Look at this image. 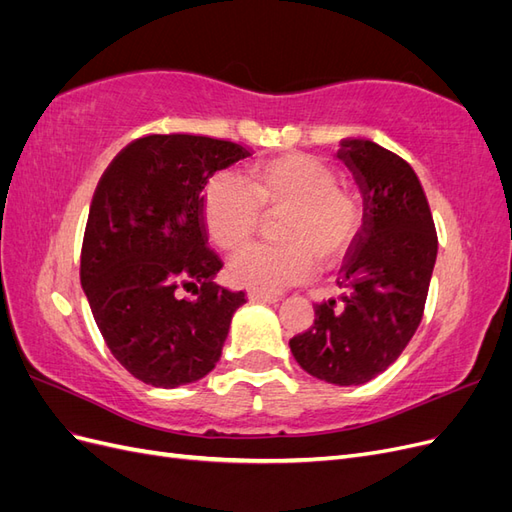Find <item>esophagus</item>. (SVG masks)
Instances as JSON below:
<instances>
[{
	"label": "esophagus",
	"mask_w": 512,
	"mask_h": 512,
	"mask_svg": "<svg viewBox=\"0 0 512 512\" xmlns=\"http://www.w3.org/2000/svg\"><path fill=\"white\" fill-rule=\"evenodd\" d=\"M247 299H250L252 303H275V301H280V297H277V294L256 292V290H250V292H247Z\"/></svg>",
	"instance_id": "1"
}]
</instances>
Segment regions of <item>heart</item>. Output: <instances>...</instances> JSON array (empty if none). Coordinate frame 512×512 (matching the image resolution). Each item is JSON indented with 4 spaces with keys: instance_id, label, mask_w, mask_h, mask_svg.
Returning a JSON list of instances; mask_svg holds the SVG:
<instances>
[{
    "instance_id": "obj_1",
    "label": "heart",
    "mask_w": 512,
    "mask_h": 512,
    "mask_svg": "<svg viewBox=\"0 0 512 512\" xmlns=\"http://www.w3.org/2000/svg\"><path fill=\"white\" fill-rule=\"evenodd\" d=\"M335 170L309 153H284L247 168L245 181L213 175L200 196V218L211 241L235 252L275 222L277 245H250L228 265L230 282L273 292L309 280L316 265L333 269L352 254L365 226L359 194L337 183Z\"/></svg>"
}]
</instances>
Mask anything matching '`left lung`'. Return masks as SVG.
Masks as SVG:
<instances>
[{
	"label": "left lung",
	"mask_w": 512,
	"mask_h": 512,
	"mask_svg": "<svg viewBox=\"0 0 512 512\" xmlns=\"http://www.w3.org/2000/svg\"><path fill=\"white\" fill-rule=\"evenodd\" d=\"M346 162L365 200L361 239L314 324L290 339L297 363L331 384H363L393 365L423 320L438 235L414 168L365 138H346Z\"/></svg>",
	"instance_id": "8db88e82"
}]
</instances>
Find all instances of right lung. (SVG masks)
<instances>
[{"label": "right lung", "instance_id": "obj_1", "mask_svg": "<svg viewBox=\"0 0 512 512\" xmlns=\"http://www.w3.org/2000/svg\"><path fill=\"white\" fill-rule=\"evenodd\" d=\"M250 149L200 134H147L98 181L81 250V284L115 359L145 384L175 389L215 367L245 292L215 286L200 196L215 170ZM181 287L192 289L179 298Z\"/></svg>", "mask_w": 512, "mask_h": 512}]
</instances>
